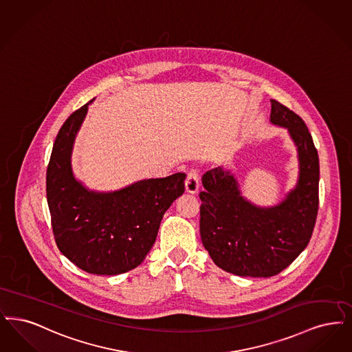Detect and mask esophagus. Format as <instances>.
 <instances>
[{"label": "esophagus", "mask_w": 352, "mask_h": 352, "mask_svg": "<svg viewBox=\"0 0 352 352\" xmlns=\"http://www.w3.org/2000/svg\"><path fill=\"white\" fill-rule=\"evenodd\" d=\"M199 188V169L192 168L188 172L186 180H185V189L189 193H197Z\"/></svg>", "instance_id": "esophagus-1"}]
</instances>
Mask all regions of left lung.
Segmentation results:
<instances>
[{
  "label": "left lung",
  "mask_w": 352,
  "mask_h": 352,
  "mask_svg": "<svg viewBox=\"0 0 352 352\" xmlns=\"http://www.w3.org/2000/svg\"><path fill=\"white\" fill-rule=\"evenodd\" d=\"M271 122L285 127L297 147L298 180L280 204L260 208L245 199L235 176L222 167L202 176L199 234L223 271L271 277L285 270L309 243L318 213L320 160L305 122L271 100Z\"/></svg>",
  "instance_id": "left-lung-1"
}]
</instances>
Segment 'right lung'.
Here are the masks:
<instances>
[{"mask_svg": "<svg viewBox=\"0 0 352 352\" xmlns=\"http://www.w3.org/2000/svg\"><path fill=\"white\" fill-rule=\"evenodd\" d=\"M91 102L67 118L55 139L47 202L61 254L88 274L120 275L137 268L153 248L163 215L184 193L186 175L140 180L114 192L84 186L74 175L71 156Z\"/></svg>", "mask_w": 352, "mask_h": 352, "instance_id": "1", "label": "right lung"}]
</instances>
